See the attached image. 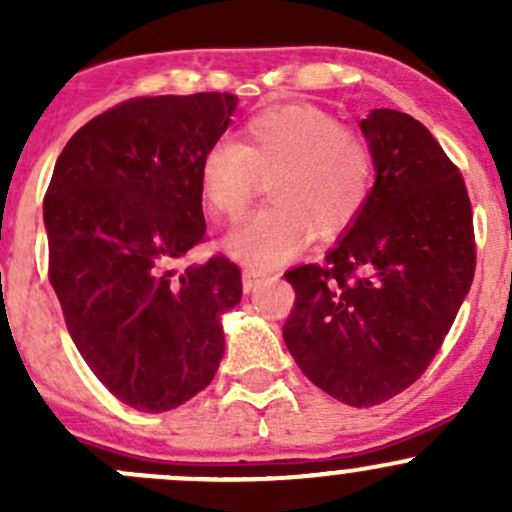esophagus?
<instances>
[{"instance_id":"obj_1","label":"esophagus","mask_w":512,"mask_h":512,"mask_svg":"<svg viewBox=\"0 0 512 512\" xmlns=\"http://www.w3.org/2000/svg\"><path fill=\"white\" fill-rule=\"evenodd\" d=\"M262 277L265 275H262L260 270H250V267H247V270H242V289H245V292H252Z\"/></svg>"}]
</instances>
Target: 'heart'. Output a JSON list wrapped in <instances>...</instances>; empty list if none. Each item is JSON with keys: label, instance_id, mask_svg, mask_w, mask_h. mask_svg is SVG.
Here are the masks:
<instances>
[{"label": "heart", "instance_id": "1", "mask_svg": "<svg viewBox=\"0 0 512 512\" xmlns=\"http://www.w3.org/2000/svg\"><path fill=\"white\" fill-rule=\"evenodd\" d=\"M376 160L361 133L309 103L255 113L235 143L220 141L198 163L210 213L237 220L267 180V205L227 237L245 265L267 270L297 255L314 235L337 240L354 227L374 190Z\"/></svg>", "mask_w": 512, "mask_h": 512}]
</instances>
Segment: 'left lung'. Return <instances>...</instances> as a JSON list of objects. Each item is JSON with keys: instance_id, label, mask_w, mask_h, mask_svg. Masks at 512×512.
Returning a JSON list of instances; mask_svg holds the SVG:
<instances>
[{"instance_id": "obj_1", "label": "left lung", "mask_w": 512, "mask_h": 512, "mask_svg": "<svg viewBox=\"0 0 512 512\" xmlns=\"http://www.w3.org/2000/svg\"><path fill=\"white\" fill-rule=\"evenodd\" d=\"M359 126L376 160L369 205L324 265L285 272L282 337L314 386L369 409L441 349L471 289L476 235L463 175L423 123L374 108Z\"/></svg>"}]
</instances>
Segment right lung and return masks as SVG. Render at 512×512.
Segmentation results:
<instances>
[{
	"mask_svg": "<svg viewBox=\"0 0 512 512\" xmlns=\"http://www.w3.org/2000/svg\"><path fill=\"white\" fill-rule=\"evenodd\" d=\"M232 94L141 96L71 136L44 195L49 282L96 379L160 414L213 381L223 314L242 299L225 255L178 272L205 242L198 163L220 141Z\"/></svg>",
	"mask_w": 512,
	"mask_h": 512,
	"instance_id": "obj_1",
	"label": "right lung"
}]
</instances>
